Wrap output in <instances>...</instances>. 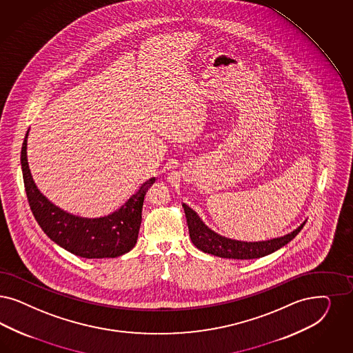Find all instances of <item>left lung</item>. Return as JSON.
Segmentation results:
<instances>
[{
    "label": "left lung",
    "instance_id": "left-lung-1",
    "mask_svg": "<svg viewBox=\"0 0 353 353\" xmlns=\"http://www.w3.org/2000/svg\"><path fill=\"white\" fill-rule=\"evenodd\" d=\"M183 207L188 228H189V234L193 243L199 250L212 256H220V258L254 259V258L268 256L276 252L281 246L292 241L305 225L304 221L297 230L279 239H272L268 241H259V243H243V241L223 237L218 233L211 231L190 207L186 206L185 203Z\"/></svg>",
    "mask_w": 353,
    "mask_h": 353
}]
</instances>
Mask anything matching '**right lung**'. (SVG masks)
<instances>
[{
    "instance_id": "add662e5",
    "label": "right lung",
    "mask_w": 353,
    "mask_h": 353,
    "mask_svg": "<svg viewBox=\"0 0 353 353\" xmlns=\"http://www.w3.org/2000/svg\"><path fill=\"white\" fill-rule=\"evenodd\" d=\"M27 135L21 151L26 194L37 224L52 241L75 256L88 259L114 258L130 252L138 240L145 195L155 177L142 183L139 190L123 206L99 219L70 215L52 205L37 190L27 163Z\"/></svg>"
}]
</instances>
